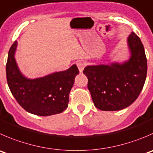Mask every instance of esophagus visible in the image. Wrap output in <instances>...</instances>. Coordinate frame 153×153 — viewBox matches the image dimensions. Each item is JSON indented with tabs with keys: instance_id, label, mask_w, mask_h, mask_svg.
I'll return each instance as SVG.
<instances>
[{
	"instance_id": "esophagus-1",
	"label": "esophagus",
	"mask_w": 153,
	"mask_h": 153,
	"mask_svg": "<svg viewBox=\"0 0 153 153\" xmlns=\"http://www.w3.org/2000/svg\"><path fill=\"white\" fill-rule=\"evenodd\" d=\"M86 64L83 61H78L77 62V66H78V69H79L80 72H82L83 70H84V67H85Z\"/></svg>"
}]
</instances>
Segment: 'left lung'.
Wrapping results in <instances>:
<instances>
[{
    "mask_svg": "<svg viewBox=\"0 0 153 153\" xmlns=\"http://www.w3.org/2000/svg\"><path fill=\"white\" fill-rule=\"evenodd\" d=\"M127 44L130 57L126 61L87 66L83 71L88 78L87 88L98 109H124L137 99L143 89L147 73L144 48L134 32L128 35Z\"/></svg>",
    "mask_w": 153,
    "mask_h": 153,
    "instance_id": "obj_1",
    "label": "left lung"
}]
</instances>
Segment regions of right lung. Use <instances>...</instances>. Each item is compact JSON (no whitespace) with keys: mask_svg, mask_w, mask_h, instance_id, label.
<instances>
[{"mask_svg":"<svg viewBox=\"0 0 153 153\" xmlns=\"http://www.w3.org/2000/svg\"><path fill=\"white\" fill-rule=\"evenodd\" d=\"M18 42L15 41L8 53L6 74L9 88L18 103L27 112L37 116H51L63 112L68 107L69 96L78 67L55 72L31 79L19 70L15 58Z\"/></svg>","mask_w":153,"mask_h":153,"instance_id":"add662e5","label":"right lung"}]
</instances>
